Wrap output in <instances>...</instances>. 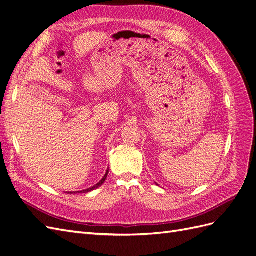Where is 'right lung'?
<instances>
[{
  "mask_svg": "<svg viewBox=\"0 0 256 256\" xmlns=\"http://www.w3.org/2000/svg\"><path fill=\"white\" fill-rule=\"evenodd\" d=\"M108 173H109V170H108L106 171V173L104 174V176L102 177V180H100L98 184H96L95 186H92V187H90V188H88V189H85V190H82V191H76V192H69L72 194V193H88V192H90V191H92V190H95V189H97V188H99L100 186H102L104 182H106V176H108Z\"/></svg>",
  "mask_w": 256,
  "mask_h": 256,
  "instance_id": "right-lung-1",
  "label": "right lung"
}]
</instances>
